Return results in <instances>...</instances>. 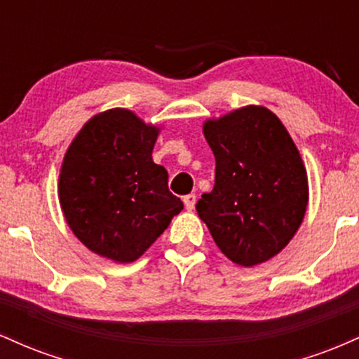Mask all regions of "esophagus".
Here are the masks:
<instances>
[{
  "mask_svg": "<svg viewBox=\"0 0 359 359\" xmlns=\"http://www.w3.org/2000/svg\"><path fill=\"white\" fill-rule=\"evenodd\" d=\"M184 204L187 211H192L194 205H196V194H189V196L184 197Z\"/></svg>",
  "mask_w": 359,
  "mask_h": 359,
  "instance_id": "1",
  "label": "esophagus"
}]
</instances>
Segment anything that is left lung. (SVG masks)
I'll return each instance as SVG.
<instances>
[{"instance_id":"left-lung-1","label":"left lung","mask_w":359,"mask_h":359,"mask_svg":"<svg viewBox=\"0 0 359 359\" xmlns=\"http://www.w3.org/2000/svg\"><path fill=\"white\" fill-rule=\"evenodd\" d=\"M204 137L216 182L196 209L224 257L255 266L278 255L302 224L307 170L294 140L265 106H243L208 119Z\"/></svg>"}]
</instances>
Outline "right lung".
<instances>
[{"instance_id":"obj_1","label":"right lung","mask_w":359,"mask_h":359,"mask_svg":"<svg viewBox=\"0 0 359 359\" xmlns=\"http://www.w3.org/2000/svg\"><path fill=\"white\" fill-rule=\"evenodd\" d=\"M158 133L133 111L113 108L94 114L65 151L62 212L77 240L102 258L138 259L184 209L151 158Z\"/></svg>"}]
</instances>
